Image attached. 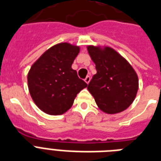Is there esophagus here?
<instances>
[{"mask_svg": "<svg viewBox=\"0 0 161 161\" xmlns=\"http://www.w3.org/2000/svg\"><path fill=\"white\" fill-rule=\"evenodd\" d=\"M85 81H86V83L89 84V82L91 81V76H89V75H87V76L86 77V79H85Z\"/></svg>", "mask_w": 161, "mask_h": 161, "instance_id": "obj_1", "label": "esophagus"}]
</instances>
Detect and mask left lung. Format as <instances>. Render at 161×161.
Returning a JSON list of instances; mask_svg holds the SVG:
<instances>
[{"instance_id":"obj_1","label":"left lung","mask_w":161,"mask_h":161,"mask_svg":"<svg viewBox=\"0 0 161 161\" xmlns=\"http://www.w3.org/2000/svg\"><path fill=\"white\" fill-rule=\"evenodd\" d=\"M87 51L97 71L87 89L99 109L110 115L126 110L136 98L139 89L136 70L110 46H88Z\"/></svg>"}]
</instances>
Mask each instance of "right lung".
Returning a JSON list of instances; mask_svg holds the SVG:
<instances>
[{"label": "right lung", "mask_w": 161, "mask_h": 161, "mask_svg": "<svg viewBox=\"0 0 161 161\" xmlns=\"http://www.w3.org/2000/svg\"><path fill=\"white\" fill-rule=\"evenodd\" d=\"M80 46L59 43L46 51L31 65L27 75L32 100L43 112L51 115L65 113L87 84L71 68Z\"/></svg>", "instance_id": "obj_1"}]
</instances>
